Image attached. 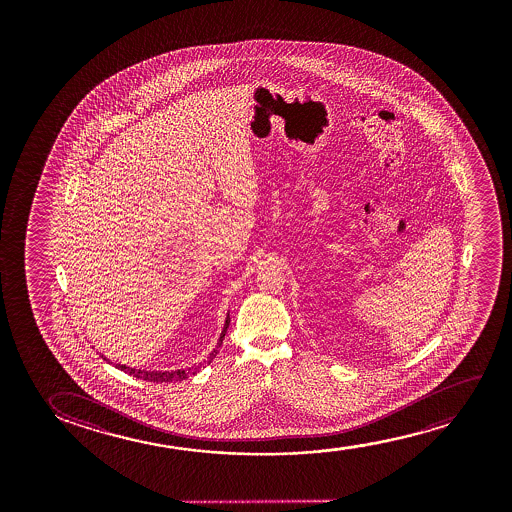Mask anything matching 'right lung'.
<instances>
[{
    "label": "right lung",
    "instance_id": "1",
    "mask_svg": "<svg viewBox=\"0 0 512 512\" xmlns=\"http://www.w3.org/2000/svg\"><path fill=\"white\" fill-rule=\"evenodd\" d=\"M229 313H231V311H227V315H225L224 329H222L220 336H218L217 346L208 353V357L203 358L201 362H197V364L192 365V367H187V369H175V371H147V369H136V367H129V365L124 364H115V367L120 369V371L131 374L133 378L143 379V381H154V383H171V381H180V379L189 378V376H196L197 372L201 371L206 365H210L211 360L217 357L218 348L222 346L225 332H227L229 323H231V315H229ZM101 357L105 358L106 362L113 364L112 360H108L105 355H101Z\"/></svg>",
    "mask_w": 512,
    "mask_h": 512
}]
</instances>
